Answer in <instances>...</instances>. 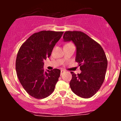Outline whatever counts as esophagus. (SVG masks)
<instances>
[{
  "label": "esophagus",
  "instance_id": "obj_1",
  "mask_svg": "<svg viewBox=\"0 0 121 121\" xmlns=\"http://www.w3.org/2000/svg\"><path fill=\"white\" fill-rule=\"evenodd\" d=\"M65 72V70H61V75H62V74H63Z\"/></svg>",
  "mask_w": 121,
  "mask_h": 121
}]
</instances>
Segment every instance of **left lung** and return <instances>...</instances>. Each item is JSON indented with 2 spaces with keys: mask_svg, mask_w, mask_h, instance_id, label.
<instances>
[{
  "mask_svg": "<svg viewBox=\"0 0 121 121\" xmlns=\"http://www.w3.org/2000/svg\"><path fill=\"white\" fill-rule=\"evenodd\" d=\"M64 41H72L77 48L76 61L81 73L71 72L70 86L73 92L84 98L93 96L105 78L108 60L103 48L95 40L81 31H66Z\"/></svg>",
  "mask_w": 121,
  "mask_h": 121,
  "instance_id": "8db88e82",
  "label": "left lung"
}]
</instances>
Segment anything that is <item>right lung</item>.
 Instances as JSON below:
<instances>
[{
	"instance_id": "obj_1",
	"label": "right lung",
	"mask_w": 121,
	"mask_h": 121,
	"mask_svg": "<svg viewBox=\"0 0 121 121\" xmlns=\"http://www.w3.org/2000/svg\"><path fill=\"white\" fill-rule=\"evenodd\" d=\"M64 32L41 30L32 35L20 47L16 60L17 76L30 96L43 99L52 93L60 70L44 72V61L49 57Z\"/></svg>"
}]
</instances>
